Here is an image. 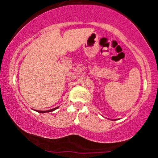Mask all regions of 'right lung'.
Masks as SVG:
<instances>
[{
	"instance_id": "right-lung-1",
	"label": "right lung",
	"mask_w": 158,
	"mask_h": 158,
	"mask_svg": "<svg viewBox=\"0 0 158 158\" xmlns=\"http://www.w3.org/2000/svg\"><path fill=\"white\" fill-rule=\"evenodd\" d=\"M57 108H54V109H52V110H48V111H37L38 113H48V112H52V111H54L55 110H56Z\"/></svg>"
}]
</instances>
